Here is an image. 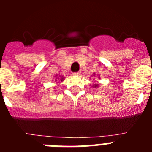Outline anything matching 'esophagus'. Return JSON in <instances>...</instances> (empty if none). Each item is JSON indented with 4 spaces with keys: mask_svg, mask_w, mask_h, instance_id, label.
<instances>
[{
    "mask_svg": "<svg viewBox=\"0 0 152 152\" xmlns=\"http://www.w3.org/2000/svg\"><path fill=\"white\" fill-rule=\"evenodd\" d=\"M80 74V72H74L73 73V75H79Z\"/></svg>",
    "mask_w": 152,
    "mask_h": 152,
    "instance_id": "1",
    "label": "esophagus"
}]
</instances>
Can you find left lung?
I'll return each mask as SVG.
<instances>
[{"instance_id": "1", "label": "left lung", "mask_w": 152, "mask_h": 152, "mask_svg": "<svg viewBox=\"0 0 152 152\" xmlns=\"http://www.w3.org/2000/svg\"><path fill=\"white\" fill-rule=\"evenodd\" d=\"M94 87H97V85H96V84H95V85H94Z\"/></svg>"}]
</instances>
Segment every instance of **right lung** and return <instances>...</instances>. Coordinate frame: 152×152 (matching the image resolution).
Returning a JSON list of instances; mask_svg holds the SVG:
<instances>
[{"instance_id": "obj_1", "label": "right lung", "mask_w": 152, "mask_h": 152, "mask_svg": "<svg viewBox=\"0 0 152 152\" xmlns=\"http://www.w3.org/2000/svg\"><path fill=\"white\" fill-rule=\"evenodd\" d=\"M57 78H58V79H59V80H63L64 77H56V79H57Z\"/></svg>"}]
</instances>
